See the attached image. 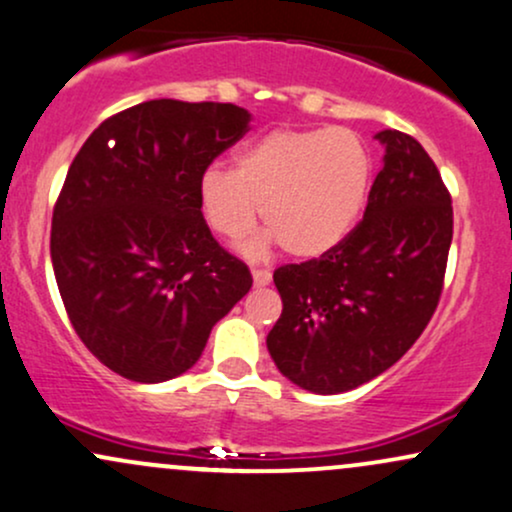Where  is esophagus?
I'll use <instances>...</instances> for the list:
<instances>
[{"label":"esophagus","mask_w":512,"mask_h":512,"mask_svg":"<svg viewBox=\"0 0 512 512\" xmlns=\"http://www.w3.org/2000/svg\"><path fill=\"white\" fill-rule=\"evenodd\" d=\"M251 275H254V285L256 287H266V285H270V280H273V273H270V270H266V268H254V270H251Z\"/></svg>","instance_id":"1"}]
</instances>
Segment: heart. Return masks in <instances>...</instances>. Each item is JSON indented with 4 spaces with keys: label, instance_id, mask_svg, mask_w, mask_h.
<instances>
[{
    "label": "heart",
    "instance_id": "heart-1",
    "mask_svg": "<svg viewBox=\"0 0 512 512\" xmlns=\"http://www.w3.org/2000/svg\"><path fill=\"white\" fill-rule=\"evenodd\" d=\"M371 177L374 155L357 131L275 129L239 150L234 170L208 167L198 179V203L227 239L246 237L261 210L268 234L244 246L249 256L280 242L287 254L316 258L357 225Z\"/></svg>",
    "mask_w": 512,
    "mask_h": 512
}]
</instances>
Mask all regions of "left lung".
<instances>
[{"mask_svg": "<svg viewBox=\"0 0 512 512\" xmlns=\"http://www.w3.org/2000/svg\"><path fill=\"white\" fill-rule=\"evenodd\" d=\"M364 218L321 258L273 273L282 314L268 352L311 393L352 390L390 369L424 333L443 292L453 206L417 138L386 129Z\"/></svg>", "mask_w": 512, "mask_h": 512, "instance_id": "left-lung-1", "label": "left lung"}]
</instances>
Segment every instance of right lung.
Returning <instances> with one entry per match:
<instances>
[{
  "instance_id": "1",
  "label": "right lung",
  "mask_w": 512,
  "mask_h": 512,
  "mask_svg": "<svg viewBox=\"0 0 512 512\" xmlns=\"http://www.w3.org/2000/svg\"><path fill=\"white\" fill-rule=\"evenodd\" d=\"M232 102L148 100L105 119L66 172L50 256L71 326L114 374L160 383L251 290L210 234L198 179L249 131Z\"/></svg>"
}]
</instances>
